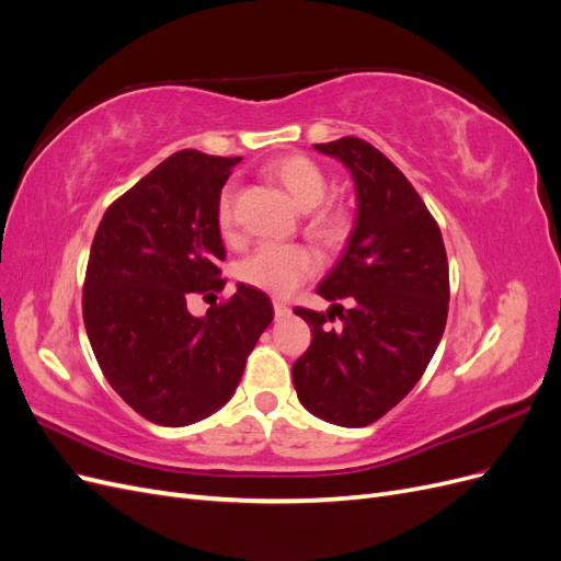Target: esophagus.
<instances>
[{
  "instance_id": "1",
  "label": "esophagus",
  "mask_w": 561,
  "mask_h": 561,
  "mask_svg": "<svg viewBox=\"0 0 561 561\" xmlns=\"http://www.w3.org/2000/svg\"><path fill=\"white\" fill-rule=\"evenodd\" d=\"M274 311H276V316H278V318L290 316V307H287V304H285V301H280V299H274Z\"/></svg>"
}]
</instances>
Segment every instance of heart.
Here are the masks:
<instances>
[{
    "label": "heart",
    "instance_id": "b5f03b06",
    "mask_svg": "<svg viewBox=\"0 0 561 561\" xmlns=\"http://www.w3.org/2000/svg\"><path fill=\"white\" fill-rule=\"evenodd\" d=\"M276 180L299 210L318 208L328 194V178L322 168L304 154H290L268 165ZM217 227L225 236L233 233V194L227 190L217 203ZM313 231L325 243H336L346 231V219L339 210L322 208L313 217ZM318 271L316 252L299 243H264L254 248L241 264V278L268 295L287 297Z\"/></svg>",
    "mask_w": 561,
    "mask_h": 561
}]
</instances>
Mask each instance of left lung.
<instances>
[{
	"mask_svg": "<svg viewBox=\"0 0 561 561\" xmlns=\"http://www.w3.org/2000/svg\"><path fill=\"white\" fill-rule=\"evenodd\" d=\"M313 147L351 171L358 215L344 254L318 285L330 311L295 309L313 342L293 365V381L313 416L363 428L426 371L447 325L449 264L426 203L377 147L360 138ZM334 314L343 320L339 333L324 328Z\"/></svg>",
	"mask_w": 561,
	"mask_h": 561,
	"instance_id": "1",
	"label": "left lung"
}]
</instances>
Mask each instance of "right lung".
<instances>
[{
  "instance_id": "1",
  "label": "right lung",
  "mask_w": 561,
  "mask_h": 561,
  "mask_svg": "<svg viewBox=\"0 0 561 561\" xmlns=\"http://www.w3.org/2000/svg\"><path fill=\"white\" fill-rule=\"evenodd\" d=\"M241 157L184 149L118 196L100 222L83 280V325L105 379L159 426L225 407L274 320L271 299L239 285L203 318L192 293L222 290L217 203Z\"/></svg>"
}]
</instances>
